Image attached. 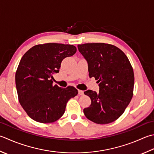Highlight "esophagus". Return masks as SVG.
Returning a JSON list of instances; mask_svg holds the SVG:
<instances>
[{"instance_id":"34e87169","label":"esophagus","mask_w":154,"mask_h":154,"mask_svg":"<svg viewBox=\"0 0 154 154\" xmlns=\"http://www.w3.org/2000/svg\"><path fill=\"white\" fill-rule=\"evenodd\" d=\"M84 94V91L82 90H78V95H83Z\"/></svg>"}]
</instances>
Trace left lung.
<instances>
[{
	"instance_id": "8db88e82",
	"label": "left lung",
	"mask_w": 154,
	"mask_h": 154,
	"mask_svg": "<svg viewBox=\"0 0 154 154\" xmlns=\"http://www.w3.org/2000/svg\"><path fill=\"white\" fill-rule=\"evenodd\" d=\"M88 63L89 77H95L99 91L87 90L91 100L83 109L87 119L98 124L116 121L125 111L134 95V73L128 57L118 47L107 43L77 45Z\"/></svg>"
}]
</instances>
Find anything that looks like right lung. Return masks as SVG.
Here are the masks:
<instances>
[{
    "label": "right lung",
    "mask_w": 154,
    "mask_h": 154,
    "mask_svg": "<svg viewBox=\"0 0 154 154\" xmlns=\"http://www.w3.org/2000/svg\"><path fill=\"white\" fill-rule=\"evenodd\" d=\"M74 45L60 43L37 45L24 54L15 74L19 103L36 122H56L65 113L66 105L78 93L73 86L53 85V74L58 73L65 58L73 56Z\"/></svg>",
    "instance_id": "right-lung-1"
}]
</instances>
